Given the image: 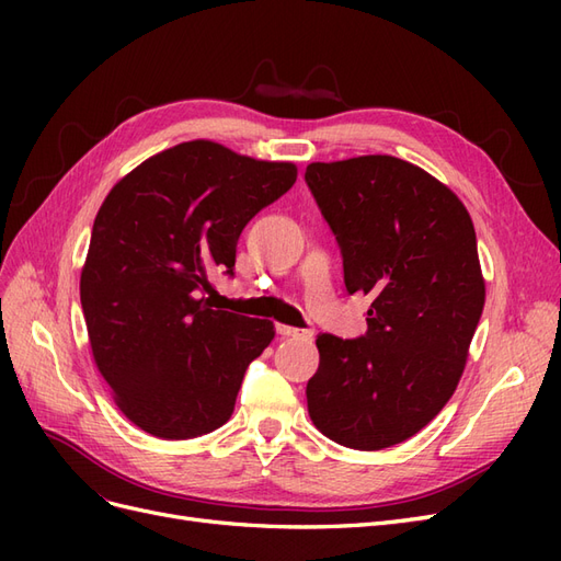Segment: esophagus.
<instances>
[{
	"instance_id": "obj_1",
	"label": "esophagus",
	"mask_w": 561,
	"mask_h": 561,
	"mask_svg": "<svg viewBox=\"0 0 561 561\" xmlns=\"http://www.w3.org/2000/svg\"><path fill=\"white\" fill-rule=\"evenodd\" d=\"M280 336H290V339H304V342H311L313 332L311 330H299V328H290V325H278L276 328Z\"/></svg>"
}]
</instances>
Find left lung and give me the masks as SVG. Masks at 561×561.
<instances>
[{
    "mask_svg": "<svg viewBox=\"0 0 561 561\" xmlns=\"http://www.w3.org/2000/svg\"><path fill=\"white\" fill-rule=\"evenodd\" d=\"M304 178L346 290L371 299L365 336L318 334L309 416L344 447H393L428 426L466 369L484 309L472 219L447 184L388 154L316 161Z\"/></svg>",
    "mask_w": 561,
    "mask_h": 561,
    "instance_id": "left-lung-1",
    "label": "left lung"
}]
</instances>
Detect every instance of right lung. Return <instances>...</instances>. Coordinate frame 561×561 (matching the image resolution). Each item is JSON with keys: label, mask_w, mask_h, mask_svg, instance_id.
I'll use <instances>...</instances> for the list:
<instances>
[{"label": "right lung", "mask_w": 561, "mask_h": 561, "mask_svg": "<svg viewBox=\"0 0 561 561\" xmlns=\"http://www.w3.org/2000/svg\"><path fill=\"white\" fill-rule=\"evenodd\" d=\"M297 180L213 140L180 142L118 180L81 268V309L100 375L128 421L163 439L229 421L271 320L210 309V276L233 274L250 219Z\"/></svg>", "instance_id": "add662e5"}]
</instances>
